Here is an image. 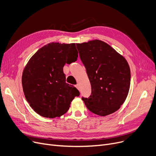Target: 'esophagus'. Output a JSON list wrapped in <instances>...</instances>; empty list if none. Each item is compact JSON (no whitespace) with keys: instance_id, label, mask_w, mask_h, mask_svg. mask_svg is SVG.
Instances as JSON below:
<instances>
[{"instance_id":"34e87169","label":"esophagus","mask_w":156,"mask_h":156,"mask_svg":"<svg viewBox=\"0 0 156 156\" xmlns=\"http://www.w3.org/2000/svg\"><path fill=\"white\" fill-rule=\"evenodd\" d=\"M75 87H76V88L77 89H78V90H79V88H80V85H79V84L76 85H75Z\"/></svg>"}]
</instances>
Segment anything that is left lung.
I'll list each match as a JSON object with an SVG mask.
<instances>
[{
	"label": "left lung",
	"instance_id": "obj_1",
	"mask_svg": "<svg viewBox=\"0 0 156 156\" xmlns=\"http://www.w3.org/2000/svg\"><path fill=\"white\" fill-rule=\"evenodd\" d=\"M91 84L92 94L82 97L87 109L101 116L118 111L130 87V69L125 57L99 40L76 44Z\"/></svg>",
	"mask_w": 156,
	"mask_h": 156
}]
</instances>
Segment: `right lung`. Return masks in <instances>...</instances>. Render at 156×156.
<instances>
[{"label": "right lung", "mask_w": 156, "mask_h": 156, "mask_svg": "<svg viewBox=\"0 0 156 156\" xmlns=\"http://www.w3.org/2000/svg\"><path fill=\"white\" fill-rule=\"evenodd\" d=\"M75 44H48L37 51L22 75L23 92L30 107L45 118L60 117L80 92L66 83L63 67L77 60Z\"/></svg>", "instance_id": "right-lung-1"}]
</instances>
